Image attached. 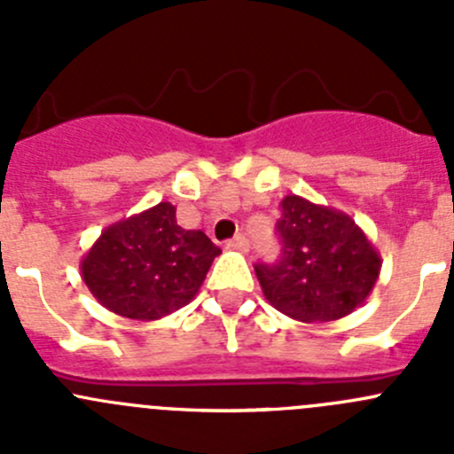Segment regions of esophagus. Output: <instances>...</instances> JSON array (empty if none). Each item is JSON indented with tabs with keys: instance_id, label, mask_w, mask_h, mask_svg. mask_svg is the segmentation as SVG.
Wrapping results in <instances>:
<instances>
[{
	"instance_id": "esophagus-1",
	"label": "esophagus",
	"mask_w": 454,
	"mask_h": 454,
	"mask_svg": "<svg viewBox=\"0 0 454 454\" xmlns=\"http://www.w3.org/2000/svg\"><path fill=\"white\" fill-rule=\"evenodd\" d=\"M227 247H231V249H239V252H247V249H249V240L245 239L243 234H236L234 239H231L230 243H227Z\"/></svg>"
}]
</instances>
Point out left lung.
Masks as SVG:
<instances>
[{"label":"left lung","mask_w":454,"mask_h":454,"mask_svg":"<svg viewBox=\"0 0 454 454\" xmlns=\"http://www.w3.org/2000/svg\"><path fill=\"white\" fill-rule=\"evenodd\" d=\"M280 258L254 265L265 299L296 321H336L359 308L381 256L348 214L285 196L276 223Z\"/></svg>","instance_id":"left-lung-1"}]
</instances>
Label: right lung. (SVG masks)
<instances>
[{
  "instance_id": "obj_1",
  "label": "right lung",
  "mask_w": 454,
  "mask_h": 454,
  "mask_svg": "<svg viewBox=\"0 0 454 454\" xmlns=\"http://www.w3.org/2000/svg\"><path fill=\"white\" fill-rule=\"evenodd\" d=\"M218 254L205 231L183 230L176 207L160 202L106 227L80 270L90 294L106 309L155 321L198 294Z\"/></svg>"
}]
</instances>
